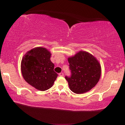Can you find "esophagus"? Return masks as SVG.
Returning <instances> with one entry per match:
<instances>
[{
	"label": "esophagus",
	"mask_w": 125,
	"mask_h": 125,
	"mask_svg": "<svg viewBox=\"0 0 125 125\" xmlns=\"http://www.w3.org/2000/svg\"><path fill=\"white\" fill-rule=\"evenodd\" d=\"M59 75H60V76H63V75H64V73H62V72H61V73H60V74H59Z\"/></svg>",
	"instance_id": "esophagus-1"
}]
</instances>
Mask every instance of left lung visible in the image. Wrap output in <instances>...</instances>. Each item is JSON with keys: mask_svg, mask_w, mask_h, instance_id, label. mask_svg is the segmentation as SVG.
Masks as SVG:
<instances>
[{"mask_svg": "<svg viewBox=\"0 0 125 125\" xmlns=\"http://www.w3.org/2000/svg\"><path fill=\"white\" fill-rule=\"evenodd\" d=\"M71 77L65 76L69 89L75 94H83L94 88L101 76L98 61L89 53L80 51L68 58Z\"/></svg>", "mask_w": 125, "mask_h": 125, "instance_id": "left-lung-1", "label": "left lung"}]
</instances>
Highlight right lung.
Listing matches in <instances>:
<instances>
[{
    "label": "right lung",
    "instance_id": "right-lung-1",
    "mask_svg": "<svg viewBox=\"0 0 125 125\" xmlns=\"http://www.w3.org/2000/svg\"><path fill=\"white\" fill-rule=\"evenodd\" d=\"M51 53L45 48L36 47L23 57L21 64L22 75L27 83L41 91L51 88L58 74L50 60Z\"/></svg>",
    "mask_w": 125,
    "mask_h": 125
}]
</instances>
